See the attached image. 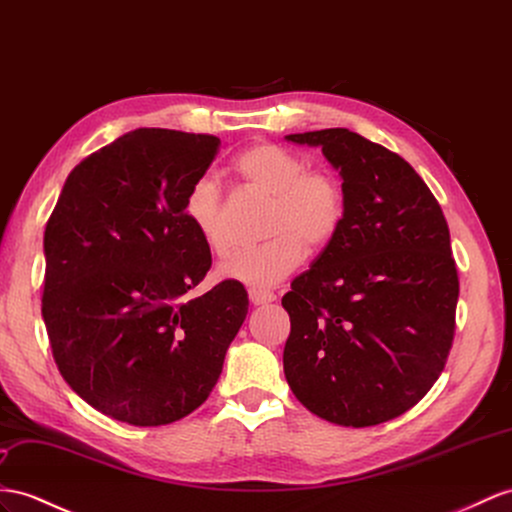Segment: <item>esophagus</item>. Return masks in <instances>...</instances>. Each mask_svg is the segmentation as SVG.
<instances>
[{
	"label": "esophagus",
	"instance_id": "1",
	"mask_svg": "<svg viewBox=\"0 0 512 512\" xmlns=\"http://www.w3.org/2000/svg\"><path fill=\"white\" fill-rule=\"evenodd\" d=\"M248 298H251L253 305H268L277 300V294H272L268 290H257V287H253V290H248Z\"/></svg>",
	"mask_w": 512,
	"mask_h": 512
}]
</instances>
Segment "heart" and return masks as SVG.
I'll return each instance as SVG.
<instances>
[{"label":"heart","instance_id":"b5f03b06","mask_svg":"<svg viewBox=\"0 0 512 512\" xmlns=\"http://www.w3.org/2000/svg\"><path fill=\"white\" fill-rule=\"evenodd\" d=\"M235 173L246 186L270 196L266 233L270 240L233 253L218 274L253 287H268L285 279L305 255L329 244L344 222L346 201L339 181L324 170H309L305 157L279 144L261 142L235 160ZM183 214L209 251L225 255L229 233L225 227V203L214 177L190 183L183 199Z\"/></svg>","mask_w":512,"mask_h":512}]
</instances>
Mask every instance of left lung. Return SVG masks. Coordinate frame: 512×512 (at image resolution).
<instances>
[{
  "mask_svg": "<svg viewBox=\"0 0 512 512\" xmlns=\"http://www.w3.org/2000/svg\"><path fill=\"white\" fill-rule=\"evenodd\" d=\"M285 138L322 149L346 201L337 235L281 300L292 322L287 385L326 422H389L426 396L450 355L448 222L413 166L381 144L344 127Z\"/></svg>",
  "mask_w": 512,
  "mask_h": 512,
  "instance_id": "8db88e82",
  "label": "left lung"
}]
</instances>
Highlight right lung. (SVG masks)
Segmentation results:
<instances>
[{
	"label": "right lung",
	"instance_id": "obj_1",
	"mask_svg": "<svg viewBox=\"0 0 512 512\" xmlns=\"http://www.w3.org/2000/svg\"><path fill=\"white\" fill-rule=\"evenodd\" d=\"M220 138L136 129L88 155L45 227L43 320L58 370L93 409L134 426L207 400L248 313L242 283L203 296L212 253L183 214Z\"/></svg>",
	"mask_w": 512,
	"mask_h": 512
}]
</instances>
